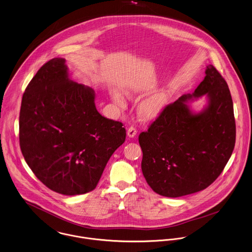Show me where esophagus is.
I'll return each instance as SVG.
<instances>
[{
  "instance_id": "34e87169",
  "label": "esophagus",
  "mask_w": 252,
  "mask_h": 252,
  "mask_svg": "<svg viewBox=\"0 0 252 252\" xmlns=\"http://www.w3.org/2000/svg\"><path fill=\"white\" fill-rule=\"evenodd\" d=\"M137 133V130L134 126H130L127 128V131H126V134H127V137L129 138H133Z\"/></svg>"
}]
</instances>
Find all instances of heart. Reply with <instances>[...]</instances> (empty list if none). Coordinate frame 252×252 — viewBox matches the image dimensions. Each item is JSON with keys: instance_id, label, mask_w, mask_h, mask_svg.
<instances>
[{"instance_id": "b5f03b06", "label": "heart", "mask_w": 252, "mask_h": 252, "mask_svg": "<svg viewBox=\"0 0 252 252\" xmlns=\"http://www.w3.org/2000/svg\"><path fill=\"white\" fill-rule=\"evenodd\" d=\"M131 94V92H127ZM110 95L113 102L120 108L126 107V99L116 90L110 91ZM168 103V96L164 92H158L141 101L138 106V113L144 120L156 119L166 107Z\"/></svg>"}]
</instances>
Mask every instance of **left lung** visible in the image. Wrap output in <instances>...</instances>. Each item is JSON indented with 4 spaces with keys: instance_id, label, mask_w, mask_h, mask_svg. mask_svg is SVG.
<instances>
[{
    "instance_id": "obj_1",
    "label": "left lung",
    "mask_w": 252,
    "mask_h": 252,
    "mask_svg": "<svg viewBox=\"0 0 252 252\" xmlns=\"http://www.w3.org/2000/svg\"><path fill=\"white\" fill-rule=\"evenodd\" d=\"M203 95L199 112L188 104ZM143 175L154 192L178 198L200 192L220 175L236 142L232 96L226 81L208 65L192 94L167 105L139 135Z\"/></svg>"
}]
</instances>
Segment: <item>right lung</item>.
Masks as SVG:
<instances>
[{"mask_svg": "<svg viewBox=\"0 0 252 252\" xmlns=\"http://www.w3.org/2000/svg\"><path fill=\"white\" fill-rule=\"evenodd\" d=\"M95 93L73 82L64 58L43 65L27 86L19 115L22 155L52 191H93L113 155L126 140L123 124L101 116Z\"/></svg>", "mask_w": 252, "mask_h": 252, "instance_id": "add662e5", "label": "right lung"}]
</instances>
